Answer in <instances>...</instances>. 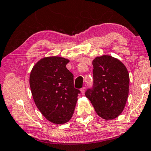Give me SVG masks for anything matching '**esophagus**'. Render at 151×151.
<instances>
[{
    "instance_id": "obj_1",
    "label": "esophagus",
    "mask_w": 151,
    "mask_h": 151,
    "mask_svg": "<svg viewBox=\"0 0 151 151\" xmlns=\"http://www.w3.org/2000/svg\"><path fill=\"white\" fill-rule=\"evenodd\" d=\"M81 93H82V94H83L84 95V93H85V91H86V87H82V88H81Z\"/></svg>"
}]
</instances>
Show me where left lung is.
I'll use <instances>...</instances> for the list:
<instances>
[{
	"label": "left lung",
	"mask_w": 151,
	"mask_h": 151,
	"mask_svg": "<svg viewBox=\"0 0 151 151\" xmlns=\"http://www.w3.org/2000/svg\"><path fill=\"white\" fill-rule=\"evenodd\" d=\"M93 86L85 95L102 119L112 120L124 110L129 94V76L124 64L111 56L93 60Z\"/></svg>",
	"instance_id": "1"
}]
</instances>
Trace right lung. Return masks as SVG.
<instances>
[{"instance_id": "add662e5", "label": "right lung", "mask_w": 151, "mask_h": 151, "mask_svg": "<svg viewBox=\"0 0 151 151\" xmlns=\"http://www.w3.org/2000/svg\"><path fill=\"white\" fill-rule=\"evenodd\" d=\"M68 59L59 56L43 58L30 75V86L37 107L49 121L64 124L73 116L78 94L73 75L67 69Z\"/></svg>"}]
</instances>
